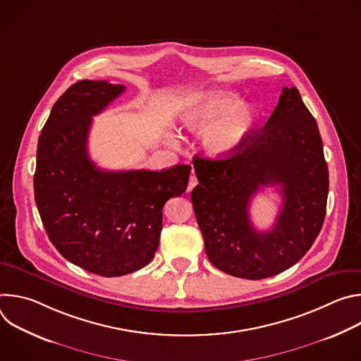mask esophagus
<instances>
[{"label": "esophagus", "mask_w": 361, "mask_h": 361, "mask_svg": "<svg viewBox=\"0 0 361 361\" xmlns=\"http://www.w3.org/2000/svg\"><path fill=\"white\" fill-rule=\"evenodd\" d=\"M197 184H198V181H197V177H195V174L192 173V174L190 176V181H188V188H187V190H188V191H191V190H192V188H194Z\"/></svg>", "instance_id": "34e87169"}]
</instances>
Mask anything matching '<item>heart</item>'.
<instances>
[{
	"instance_id": "1",
	"label": "heart",
	"mask_w": 361,
	"mask_h": 361,
	"mask_svg": "<svg viewBox=\"0 0 361 361\" xmlns=\"http://www.w3.org/2000/svg\"><path fill=\"white\" fill-rule=\"evenodd\" d=\"M255 109L238 102L233 91L216 90L187 98L180 107L181 124L204 133L202 144L212 157L227 159L243 145L255 123Z\"/></svg>"
}]
</instances>
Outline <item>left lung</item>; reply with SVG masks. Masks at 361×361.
Here are the masks:
<instances>
[{
	"label": "left lung",
	"mask_w": 361,
	"mask_h": 361,
	"mask_svg": "<svg viewBox=\"0 0 361 361\" xmlns=\"http://www.w3.org/2000/svg\"><path fill=\"white\" fill-rule=\"evenodd\" d=\"M198 185L191 201L209 260L234 277L262 280L294 266L310 250L326 217L329 169L317 123L295 87H284L271 117L250 131L233 156L194 157ZM280 185L282 210L259 232L247 216L250 197Z\"/></svg>",
	"instance_id": "8db88e82"
}]
</instances>
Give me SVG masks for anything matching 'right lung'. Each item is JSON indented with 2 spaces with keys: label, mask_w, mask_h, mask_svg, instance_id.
I'll list each match as a JSON object with an SVG mask.
<instances>
[{
  "label": "right lung",
  "mask_w": 361,
  "mask_h": 361,
  "mask_svg": "<svg viewBox=\"0 0 361 361\" xmlns=\"http://www.w3.org/2000/svg\"><path fill=\"white\" fill-rule=\"evenodd\" d=\"M126 87L82 80L54 104L41 130L35 204L49 241L70 263L102 277L147 266L160 243L163 207L181 195L190 166L163 171L98 169L88 156L92 116Z\"/></svg>",
  "instance_id": "obj_1"
}]
</instances>
